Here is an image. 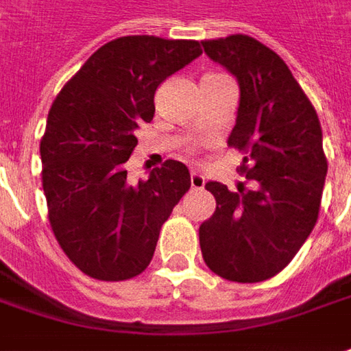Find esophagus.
Listing matches in <instances>:
<instances>
[{
	"label": "esophagus",
	"mask_w": 351,
	"mask_h": 351,
	"mask_svg": "<svg viewBox=\"0 0 351 351\" xmlns=\"http://www.w3.org/2000/svg\"><path fill=\"white\" fill-rule=\"evenodd\" d=\"M190 184L194 190H202L206 186V178L199 175V173H190Z\"/></svg>",
	"instance_id": "1"
}]
</instances>
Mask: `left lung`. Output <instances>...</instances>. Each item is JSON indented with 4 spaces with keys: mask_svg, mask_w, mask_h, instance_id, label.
Wrapping results in <instances>:
<instances>
[{
    "mask_svg": "<svg viewBox=\"0 0 351 351\" xmlns=\"http://www.w3.org/2000/svg\"><path fill=\"white\" fill-rule=\"evenodd\" d=\"M236 76L240 106L228 145L244 152L240 171L252 190L207 182L215 213L199 226L206 265L232 282H261L280 273L311 234L326 176L315 107L286 63L256 38L202 42Z\"/></svg>",
    "mask_w": 351,
    "mask_h": 351,
    "instance_id": "8db88e82",
    "label": "left lung"
}]
</instances>
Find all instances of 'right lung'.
<instances>
[{"label": "right lung", "instance_id": "1", "mask_svg": "<svg viewBox=\"0 0 351 351\" xmlns=\"http://www.w3.org/2000/svg\"><path fill=\"white\" fill-rule=\"evenodd\" d=\"M199 56L195 40L123 36L101 45L57 94L40 142L42 184L51 230L84 275L117 282L149 265L190 173L167 159L132 186L125 163L136 130L154 119L157 86Z\"/></svg>", "mask_w": 351, "mask_h": 351}]
</instances>
